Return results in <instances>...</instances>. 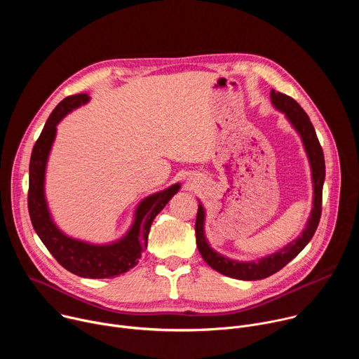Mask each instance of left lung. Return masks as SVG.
Masks as SVG:
<instances>
[{"mask_svg": "<svg viewBox=\"0 0 359 359\" xmlns=\"http://www.w3.org/2000/svg\"><path fill=\"white\" fill-rule=\"evenodd\" d=\"M271 104L276 109L283 112L291 126L297 130L299 135L304 149L309 156V162L311 166V177H313V187H314V196H313V209L309 217V222L305 224V229L302 230L301 236H298L294 241L278 250L277 252H273L267 257L259 259L257 262H236L231 260L226 255H222L216 250H213L206 238V233H204V220H206V212L198 204L197 217H196V244L201 254L203 260L206 262L213 270L219 271L220 274H224L231 278L237 280H263L274 273L280 271L284 266H287L294 257L302 251V248L310 243L313 238L318 223L321 217V203H323V186L325 180V161L323 147L318 142L316 129L309 118L304 112V109L297 104V102L281 92H276L274 89L270 93Z\"/></svg>", "mask_w": 359, "mask_h": 359, "instance_id": "8db88e82", "label": "left lung"}]
</instances>
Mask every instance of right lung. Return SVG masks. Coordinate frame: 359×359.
Masks as SVG:
<instances>
[{"label": "right lung", "instance_id": "1", "mask_svg": "<svg viewBox=\"0 0 359 359\" xmlns=\"http://www.w3.org/2000/svg\"><path fill=\"white\" fill-rule=\"evenodd\" d=\"M89 99L88 93L68 96L49 115L29 161L28 210L38 237L64 269L83 278H111L129 271L139 263L147 245L151 222L179 191L180 183L144 197L137 204L130 229L116 241L92 244L62 233L50 217L45 198L46 162L57 136V125L69 112L88 104Z\"/></svg>", "mask_w": 359, "mask_h": 359}]
</instances>
